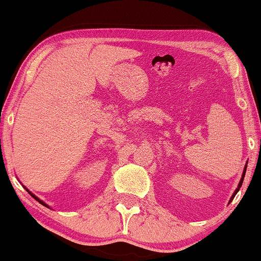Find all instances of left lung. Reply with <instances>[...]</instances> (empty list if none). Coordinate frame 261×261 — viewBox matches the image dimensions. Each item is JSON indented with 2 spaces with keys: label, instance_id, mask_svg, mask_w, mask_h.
I'll return each instance as SVG.
<instances>
[{
  "label": "left lung",
  "instance_id": "left-lung-1",
  "mask_svg": "<svg viewBox=\"0 0 261 261\" xmlns=\"http://www.w3.org/2000/svg\"><path fill=\"white\" fill-rule=\"evenodd\" d=\"M245 170H247V166L244 167V170H243V175H242V179H241V181H239V184H238V188H237L234 193H233V195H232V199H233V197H234L236 194L238 193V191H239V188L242 187V184H243V180H244V175H245Z\"/></svg>",
  "mask_w": 261,
  "mask_h": 261
}]
</instances>
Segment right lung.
<instances>
[{
    "label": "right lung",
    "instance_id": "1",
    "mask_svg": "<svg viewBox=\"0 0 261 261\" xmlns=\"http://www.w3.org/2000/svg\"><path fill=\"white\" fill-rule=\"evenodd\" d=\"M24 189H25V190H27V191H28V193H29V194H31V195H32L33 197H34V199H35V200H37V201H38V202H40V203H41V205H44V206H46V207H49V206H47V205H46V203H45L44 201H41V200H40V199H39V197H37V196H35V195H34V194H32V193H31V191H29V190H28V189H27L25 187H24Z\"/></svg>",
    "mask_w": 261,
    "mask_h": 261
}]
</instances>
